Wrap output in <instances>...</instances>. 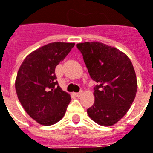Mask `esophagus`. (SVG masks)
Listing matches in <instances>:
<instances>
[{
    "mask_svg": "<svg viewBox=\"0 0 153 153\" xmlns=\"http://www.w3.org/2000/svg\"><path fill=\"white\" fill-rule=\"evenodd\" d=\"M82 94H83V91H82V90L79 91V92H78V93H74V94H75L76 96H78V97H79Z\"/></svg>",
    "mask_w": 153,
    "mask_h": 153,
    "instance_id": "esophagus-1",
    "label": "esophagus"
}]
</instances>
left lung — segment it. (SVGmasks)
Returning a JSON list of instances; mask_svg holds the SVG:
<instances>
[{"label":"left lung","mask_w":153,"mask_h":153,"mask_svg":"<svg viewBox=\"0 0 153 153\" xmlns=\"http://www.w3.org/2000/svg\"><path fill=\"white\" fill-rule=\"evenodd\" d=\"M77 48L91 79L97 83L88 115L100 126L116 124L136 97L137 82L132 63L121 51L99 42L78 43Z\"/></svg>","instance_id":"obj_1"}]
</instances>
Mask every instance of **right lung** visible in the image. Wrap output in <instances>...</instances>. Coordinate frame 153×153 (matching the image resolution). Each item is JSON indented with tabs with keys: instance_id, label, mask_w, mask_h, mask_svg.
I'll return each instance as SVG.
<instances>
[{
	"instance_id": "right-lung-1",
	"label": "right lung",
	"mask_w": 153,
	"mask_h": 153,
	"mask_svg": "<svg viewBox=\"0 0 153 153\" xmlns=\"http://www.w3.org/2000/svg\"><path fill=\"white\" fill-rule=\"evenodd\" d=\"M74 46L70 42H52L27 56L15 82L20 103L39 124L50 126L65 115L70 95L59 87L55 68Z\"/></svg>"
}]
</instances>
